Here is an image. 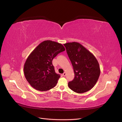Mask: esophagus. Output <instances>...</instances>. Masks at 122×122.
<instances>
[{
    "mask_svg": "<svg viewBox=\"0 0 122 122\" xmlns=\"http://www.w3.org/2000/svg\"><path fill=\"white\" fill-rule=\"evenodd\" d=\"M66 72H64V73H63V76H66Z\"/></svg>",
    "mask_w": 122,
    "mask_h": 122,
    "instance_id": "34e87169",
    "label": "esophagus"
}]
</instances>
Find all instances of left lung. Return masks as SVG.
<instances>
[{
  "label": "left lung",
  "mask_w": 122,
  "mask_h": 122,
  "mask_svg": "<svg viewBox=\"0 0 122 122\" xmlns=\"http://www.w3.org/2000/svg\"><path fill=\"white\" fill-rule=\"evenodd\" d=\"M64 46L75 74L74 79L68 83L69 88L77 93L88 91L95 86L100 74L98 61L79 43H67Z\"/></svg>",
  "instance_id": "obj_1"
}]
</instances>
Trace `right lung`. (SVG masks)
Masks as SVG:
<instances>
[{"label":"right lung","mask_w":122,"mask_h":122,"mask_svg":"<svg viewBox=\"0 0 122 122\" xmlns=\"http://www.w3.org/2000/svg\"><path fill=\"white\" fill-rule=\"evenodd\" d=\"M65 50L62 44L47 40L32 51L24 66L25 77L32 87L38 91H46L56 86L61 76L55 73L52 60Z\"/></svg>","instance_id":"add662e5"}]
</instances>
